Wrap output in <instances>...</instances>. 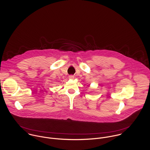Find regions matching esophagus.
I'll list each match as a JSON object with an SVG mask.
<instances>
[{"label": "esophagus", "mask_w": 150, "mask_h": 150, "mask_svg": "<svg viewBox=\"0 0 150 150\" xmlns=\"http://www.w3.org/2000/svg\"><path fill=\"white\" fill-rule=\"evenodd\" d=\"M69 78L70 79H74V76L73 75H69Z\"/></svg>", "instance_id": "obj_1"}]
</instances>
